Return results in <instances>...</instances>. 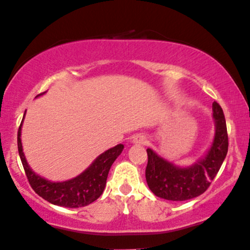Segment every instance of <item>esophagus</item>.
Listing matches in <instances>:
<instances>
[{
    "instance_id": "34e87169",
    "label": "esophagus",
    "mask_w": 250,
    "mask_h": 250,
    "mask_svg": "<svg viewBox=\"0 0 250 250\" xmlns=\"http://www.w3.org/2000/svg\"><path fill=\"white\" fill-rule=\"evenodd\" d=\"M133 144H138V146H143V144L146 143V135L143 134H137L133 137Z\"/></svg>"
}]
</instances>
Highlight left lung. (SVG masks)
<instances>
[{
    "label": "left lung",
    "mask_w": 250,
    "mask_h": 250,
    "mask_svg": "<svg viewBox=\"0 0 250 250\" xmlns=\"http://www.w3.org/2000/svg\"><path fill=\"white\" fill-rule=\"evenodd\" d=\"M214 138L203 157L188 167H179L148 148L146 179L152 193L172 201H184L203 194L220 170L228 151L226 120L218 102L212 104Z\"/></svg>",
    "instance_id": "8db88e82"
}]
</instances>
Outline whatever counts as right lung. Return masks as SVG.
Wrapping results in <instances>:
<instances>
[{
  "label": "right lung",
  "mask_w": 250,
  "mask_h": 250,
  "mask_svg": "<svg viewBox=\"0 0 250 250\" xmlns=\"http://www.w3.org/2000/svg\"><path fill=\"white\" fill-rule=\"evenodd\" d=\"M44 93L39 95H43ZM24 116H25V113H24ZM23 120L17 133V146H19V154L24 171L28 177L30 185L36 193L53 205L70 207V208L87 206L98 199L104 190L110 167L115 162V159L121 155L125 146L117 144L114 148L102 152L83 172L74 178L65 180V182H51L32 171L26 162L23 152L22 141H21Z\"/></svg>",
  "instance_id": "right-lung-1"
}]
</instances>
